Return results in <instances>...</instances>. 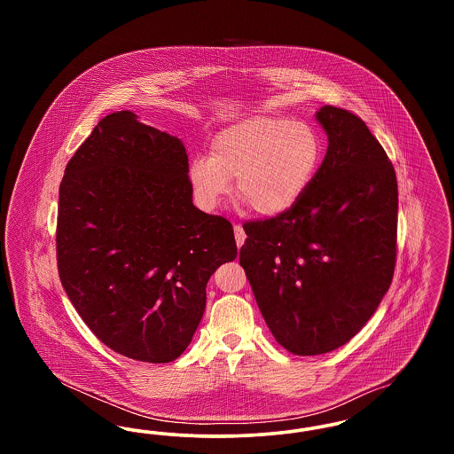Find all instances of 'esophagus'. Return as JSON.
I'll use <instances>...</instances> for the list:
<instances>
[{"label":"esophagus","mask_w":454,"mask_h":454,"mask_svg":"<svg viewBox=\"0 0 454 454\" xmlns=\"http://www.w3.org/2000/svg\"><path fill=\"white\" fill-rule=\"evenodd\" d=\"M235 239H237V245L238 247H241L243 243H245V238H247V235H245V231H243V228L239 226V224H235Z\"/></svg>","instance_id":"34e87169"}]
</instances>
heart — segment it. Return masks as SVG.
Listing matches in <instances>:
<instances>
[{
	"label": "heart",
	"mask_w": 454,
	"mask_h": 454,
	"mask_svg": "<svg viewBox=\"0 0 454 454\" xmlns=\"http://www.w3.org/2000/svg\"><path fill=\"white\" fill-rule=\"evenodd\" d=\"M324 136L315 126L287 117L257 115L219 130L211 156L189 165L195 204L213 213L235 191L260 216L291 213L324 165Z\"/></svg>",
	"instance_id": "b5f03b06"
}]
</instances>
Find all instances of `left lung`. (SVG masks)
Listing matches in <instances>:
<instances>
[{
	"label": "left lung",
	"instance_id": "1",
	"mask_svg": "<svg viewBox=\"0 0 454 454\" xmlns=\"http://www.w3.org/2000/svg\"><path fill=\"white\" fill-rule=\"evenodd\" d=\"M324 165L287 215L250 221L239 248L262 317L284 348L318 356L347 344L389 289L396 259L393 165L363 119L325 106Z\"/></svg>",
	"mask_w": 454,
	"mask_h": 454
}]
</instances>
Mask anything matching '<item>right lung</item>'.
<instances>
[{
  "label": "right lung",
  "instance_id": "1",
  "mask_svg": "<svg viewBox=\"0 0 454 454\" xmlns=\"http://www.w3.org/2000/svg\"><path fill=\"white\" fill-rule=\"evenodd\" d=\"M182 141L130 110L104 117L59 187L58 269L66 294L106 346L172 363L194 337L206 286L237 259L228 219L199 211Z\"/></svg>",
  "mask_w": 454,
  "mask_h": 454
}]
</instances>
